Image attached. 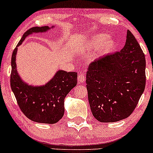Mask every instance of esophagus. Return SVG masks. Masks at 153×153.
<instances>
[{
    "mask_svg": "<svg viewBox=\"0 0 153 153\" xmlns=\"http://www.w3.org/2000/svg\"><path fill=\"white\" fill-rule=\"evenodd\" d=\"M78 80L79 83H83V82L85 81V78L82 73H79L78 77Z\"/></svg>",
    "mask_w": 153,
    "mask_h": 153,
    "instance_id": "esophagus-1",
    "label": "esophagus"
}]
</instances>
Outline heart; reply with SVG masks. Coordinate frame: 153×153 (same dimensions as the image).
Returning <instances> with one entry per match:
<instances>
[{"mask_svg":"<svg viewBox=\"0 0 153 153\" xmlns=\"http://www.w3.org/2000/svg\"><path fill=\"white\" fill-rule=\"evenodd\" d=\"M117 46L115 39L108 36V34H97L93 35L88 41L85 45L87 50L97 52L100 54L109 53L115 49Z\"/></svg>","mask_w":153,"mask_h":153,"instance_id":"b5f03b06","label":"heart"}]
</instances>
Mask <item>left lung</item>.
Masks as SVG:
<instances>
[{
    "label": "left lung",
    "mask_w": 153,
    "mask_h": 153,
    "mask_svg": "<svg viewBox=\"0 0 153 153\" xmlns=\"http://www.w3.org/2000/svg\"><path fill=\"white\" fill-rule=\"evenodd\" d=\"M145 54L129 30L120 52L103 55L89 65L86 87L95 118L108 123L130 116L145 90Z\"/></svg>",
    "instance_id": "8db88e82"
}]
</instances>
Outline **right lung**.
I'll return each instance as SVG.
<instances>
[{
	"instance_id": "add662e5",
	"label": "right lung",
	"mask_w": 153,
	"mask_h": 153,
	"mask_svg": "<svg viewBox=\"0 0 153 153\" xmlns=\"http://www.w3.org/2000/svg\"><path fill=\"white\" fill-rule=\"evenodd\" d=\"M52 26L32 27L24 33L13 52L11 57L10 87L23 113L33 122L55 124L62 118L66 96L77 85V73L59 70L45 85H29L22 80L16 69L18 47L34 33L47 32Z\"/></svg>"
}]
</instances>
